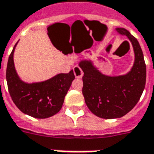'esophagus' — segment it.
<instances>
[{"label":"esophagus","instance_id":"esophagus-1","mask_svg":"<svg viewBox=\"0 0 154 154\" xmlns=\"http://www.w3.org/2000/svg\"><path fill=\"white\" fill-rule=\"evenodd\" d=\"M74 74H75V75L76 78L78 79H81L84 75V72H83V70H81V68L78 66H76L74 67Z\"/></svg>","mask_w":154,"mask_h":154}]
</instances>
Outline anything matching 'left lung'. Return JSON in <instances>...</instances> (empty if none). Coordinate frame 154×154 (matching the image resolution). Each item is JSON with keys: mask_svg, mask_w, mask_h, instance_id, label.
<instances>
[{"mask_svg": "<svg viewBox=\"0 0 154 154\" xmlns=\"http://www.w3.org/2000/svg\"><path fill=\"white\" fill-rule=\"evenodd\" d=\"M118 34L126 35L135 55L128 73L110 76L99 70L92 59L79 62L83 76V95L90 111L96 116L112 119L124 116L135 107L141 97L146 81V66L138 40L125 28L117 27Z\"/></svg>", "mask_w": 154, "mask_h": 154, "instance_id": "left-lung-1", "label": "left lung"}]
</instances>
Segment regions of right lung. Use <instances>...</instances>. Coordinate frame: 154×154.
I'll return each instance as SVG.
<instances>
[{"label":"right lung","mask_w":154,"mask_h":154,"mask_svg":"<svg viewBox=\"0 0 154 154\" xmlns=\"http://www.w3.org/2000/svg\"><path fill=\"white\" fill-rule=\"evenodd\" d=\"M16 43L9 57L6 69L8 89L14 103L23 114L35 119H47L60 111L72 81L74 71L60 73L47 80L26 83L16 71L14 54Z\"/></svg>","instance_id":"1"}]
</instances>
